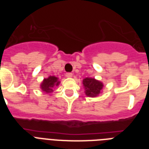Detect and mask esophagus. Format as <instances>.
Returning a JSON list of instances; mask_svg holds the SVG:
<instances>
[{
	"label": "esophagus",
	"instance_id": "obj_1",
	"mask_svg": "<svg viewBox=\"0 0 149 149\" xmlns=\"http://www.w3.org/2000/svg\"><path fill=\"white\" fill-rule=\"evenodd\" d=\"M65 77H67V78H71L72 77V72H66L65 73Z\"/></svg>",
	"mask_w": 149,
	"mask_h": 149
}]
</instances>
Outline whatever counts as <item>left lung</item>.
Segmentation results:
<instances>
[{
	"instance_id": "8db88e82",
	"label": "left lung",
	"mask_w": 149,
	"mask_h": 149,
	"mask_svg": "<svg viewBox=\"0 0 149 149\" xmlns=\"http://www.w3.org/2000/svg\"><path fill=\"white\" fill-rule=\"evenodd\" d=\"M83 84L85 88L86 95L90 97H97L101 93L102 89L104 86L103 83L97 80L94 78H89V77H86V79L83 80Z\"/></svg>"
}]
</instances>
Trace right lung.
Segmentation results:
<instances>
[{"label": "right lung", "mask_w": 149, "mask_h": 149, "mask_svg": "<svg viewBox=\"0 0 149 149\" xmlns=\"http://www.w3.org/2000/svg\"><path fill=\"white\" fill-rule=\"evenodd\" d=\"M60 82L58 81L57 77L54 76H49L46 79H43L42 83L41 84V89L42 90L43 92L46 93H51L53 92V87L58 86Z\"/></svg>", "instance_id": "right-lung-1"}]
</instances>
